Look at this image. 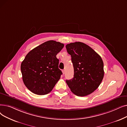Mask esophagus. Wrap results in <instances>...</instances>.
Masks as SVG:
<instances>
[{
    "label": "esophagus",
    "instance_id": "34e87169",
    "mask_svg": "<svg viewBox=\"0 0 127 127\" xmlns=\"http://www.w3.org/2000/svg\"><path fill=\"white\" fill-rule=\"evenodd\" d=\"M62 73H63V74H65V70H64V69L62 70Z\"/></svg>",
    "mask_w": 127,
    "mask_h": 127
}]
</instances>
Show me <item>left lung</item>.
I'll return each mask as SVG.
<instances>
[{
	"label": "left lung",
	"instance_id": "left-lung-1",
	"mask_svg": "<svg viewBox=\"0 0 127 127\" xmlns=\"http://www.w3.org/2000/svg\"><path fill=\"white\" fill-rule=\"evenodd\" d=\"M71 57L74 75L66 82L71 91L77 96H85L94 92L104 77V64L101 57L86 44L81 42L66 46Z\"/></svg>",
	"mask_w": 127,
	"mask_h": 127
}]
</instances>
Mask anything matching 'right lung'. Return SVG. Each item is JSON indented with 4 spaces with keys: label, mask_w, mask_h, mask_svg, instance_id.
Listing matches in <instances>:
<instances>
[{
    "label": "right lung",
    "mask_w": 127,
    "mask_h": 127,
    "mask_svg": "<svg viewBox=\"0 0 127 127\" xmlns=\"http://www.w3.org/2000/svg\"><path fill=\"white\" fill-rule=\"evenodd\" d=\"M64 46L49 40L27 53L21 63V70L24 84L31 92L45 95L52 91L62 74L56 56Z\"/></svg>",
    "instance_id": "add662e5"
}]
</instances>
